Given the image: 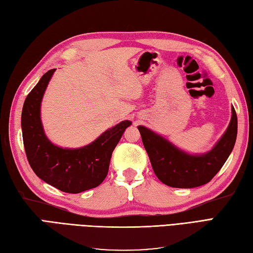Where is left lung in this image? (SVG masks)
<instances>
[{"mask_svg":"<svg viewBox=\"0 0 253 253\" xmlns=\"http://www.w3.org/2000/svg\"><path fill=\"white\" fill-rule=\"evenodd\" d=\"M156 177L164 184L191 189L208 183L230 156L237 137V115L232 108L227 130L214 148L204 155H189L143 126L138 127Z\"/></svg>","mask_w":253,"mask_h":253,"instance_id":"1","label":"left lung"}]
</instances>
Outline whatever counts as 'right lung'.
Masks as SVG:
<instances>
[{"label": "right lung", "mask_w": 253, "mask_h": 253, "mask_svg": "<svg viewBox=\"0 0 253 253\" xmlns=\"http://www.w3.org/2000/svg\"><path fill=\"white\" fill-rule=\"evenodd\" d=\"M56 69L47 71L23 103L22 139L28 162L34 173L46 183L66 193L78 194L97 187L109 171L110 160L125 129L123 121L81 149H62L46 138L40 117L41 101Z\"/></svg>", "instance_id": "add662e5"}]
</instances>
